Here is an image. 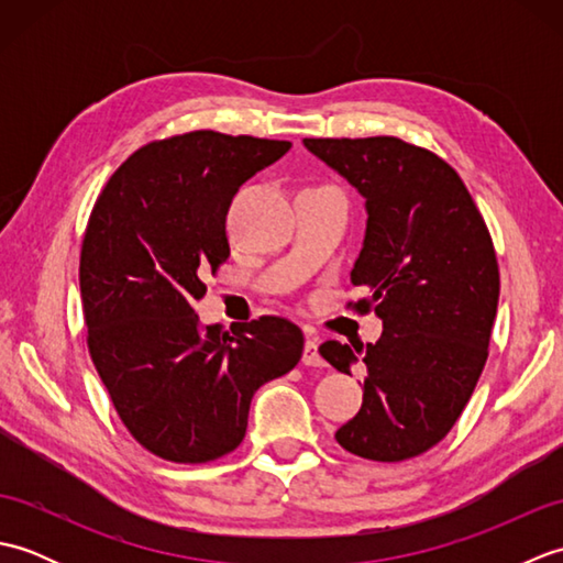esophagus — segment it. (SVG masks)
<instances>
[{
    "mask_svg": "<svg viewBox=\"0 0 563 563\" xmlns=\"http://www.w3.org/2000/svg\"><path fill=\"white\" fill-rule=\"evenodd\" d=\"M302 363L307 367H321L324 365V357L319 355V339H307L305 343V351H302Z\"/></svg>",
    "mask_w": 563,
    "mask_h": 563,
    "instance_id": "esophagus-1",
    "label": "esophagus"
}]
</instances>
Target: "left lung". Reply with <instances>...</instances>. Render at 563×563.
Listing matches in <instances>:
<instances>
[{"instance_id": "1", "label": "left lung", "mask_w": 563, "mask_h": 563, "mask_svg": "<svg viewBox=\"0 0 563 563\" xmlns=\"http://www.w3.org/2000/svg\"><path fill=\"white\" fill-rule=\"evenodd\" d=\"M305 147L365 198L367 224L351 283L355 309L382 319L377 343L319 353L339 373L365 365L363 406L336 430L357 457L401 462L445 438L488 357L498 263L492 234L457 172L399 137H307Z\"/></svg>"}]
</instances>
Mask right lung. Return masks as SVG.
<instances>
[{
	"instance_id": "add662e5",
	"label": "right lung",
	"mask_w": 563,
	"mask_h": 563,
	"mask_svg": "<svg viewBox=\"0 0 563 563\" xmlns=\"http://www.w3.org/2000/svg\"><path fill=\"white\" fill-rule=\"evenodd\" d=\"M285 140L214 130L157 140L121 164L84 232L79 288L89 353L118 416L142 448L200 464L244 440L261 385L300 363L292 321L200 327L202 275L230 256L224 222L251 176Z\"/></svg>"
}]
</instances>
